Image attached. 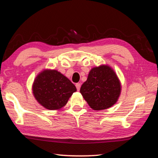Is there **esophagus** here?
<instances>
[{"mask_svg": "<svg viewBox=\"0 0 158 158\" xmlns=\"http://www.w3.org/2000/svg\"><path fill=\"white\" fill-rule=\"evenodd\" d=\"M75 85H76L77 90L79 91L80 90V88H81V84H80V83H77V84H76Z\"/></svg>", "mask_w": 158, "mask_h": 158, "instance_id": "esophagus-1", "label": "esophagus"}]
</instances>
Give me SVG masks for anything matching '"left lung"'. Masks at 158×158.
Masks as SVG:
<instances>
[{
	"label": "left lung",
	"instance_id": "1",
	"mask_svg": "<svg viewBox=\"0 0 158 158\" xmlns=\"http://www.w3.org/2000/svg\"><path fill=\"white\" fill-rule=\"evenodd\" d=\"M121 91V85L114 72L107 65L93 68L80 93L93 110H100L115 104Z\"/></svg>",
	"mask_w": 158,
	"mask_h": 158
}]
</instances>
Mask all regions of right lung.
<instances>
[{"label":"right lung","instance_id":"add662e5","mask_svg":"<svg viewBox=\"0 0 158 158\" xmlns=\"http://www.w3.org/2000/svg\"><path fill=\"white\" fill-rule=\"evenodd\" d=\"M33 94L40 104L49 110L66 104L77 88L67 77L56 70H44L34 80Z\"/></svg>","mask_w":158,"mask_h":158}]
</instances>
